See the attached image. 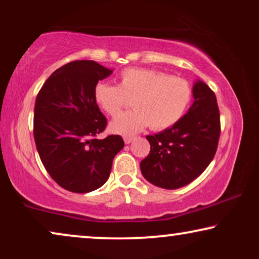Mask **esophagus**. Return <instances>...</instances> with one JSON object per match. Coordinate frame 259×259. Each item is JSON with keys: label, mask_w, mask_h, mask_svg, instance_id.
<instances>
[{"label": "esophagus", "mask_w": 259, "mask_h": 259, "mask_svg": "<svg viewBox=\"0 0 259 259\" xmlns=\"http://www.w3.org/2000/svg\"><path fill=\"white\" fill-rule=\"evenodd\" d=\"M134 139H136V138H134V137H123V140H125V144H131Z\"/></svg>", "instance_id": "obj_1"}]
</instances>
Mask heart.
I'll return each mask as SVG.
<instances>
[{
  "instance_id": "1",
  "label": "heart",
  "mask_w": 259,
  "mask_h": 259,
  "mask_svg": "<svg viewBox=\"0 0 259 259\" xmlns=\"http://www.w3.org/2000/svg\"><path fill=\"white\" fill-rule=\"evenodd\" d=\"M95 100L111 116L118 115L133 100L135 109L115 118L113 132L132 136L150 125L161 131L176 125L189 107L192 90L185 79L154 69L127 68L119 75V84L99 82Z\"/></svg>"
}]
</instances>
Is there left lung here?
Masks as SVG:
<instances>
[{"mask_svg": "<svg viewBox=\"0 0 259 259\" xmlns=\"http://www.w3.org/2000/svg\"><path fill=\"white\" fill-rule=\"evenodd\" d=\"M194 101L176 125L147 136L150 154L140 162L145 179L167 190L193 182L213 159L221 136V115L214 92L197 81Z\"/></svg>", "mask_w": 259, "mask_h": 259, "instance_id": "left-lung-1", "label": "left lung"}]
</instances>
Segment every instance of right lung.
I'll return each instance as SVG.
<instances>
[{"label":"right lung","instance_id":"right-lung-1","mask_svg":"<svg viewBox=\"0 0 259 259\" xmlns=\"http://www.w3.org/2000/svg\"><path fill=\"white\" fill-rule=\"evenodd\" d=\"M112 74L91 60L56 69L38 92L34 108V139L46 171L67 191L87 193L107 182L120 136L97 139L107 126L94 97L100 80Z\"/></svg>","mask_w":259,"mask_h":259}]
</instances>
